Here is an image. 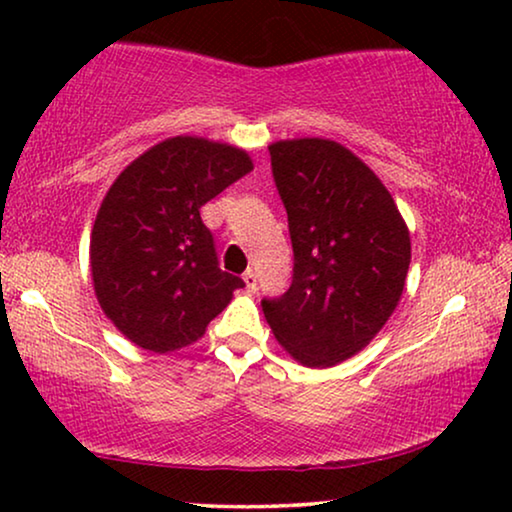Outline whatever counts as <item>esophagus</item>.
<instances>
[{"label": "esophagus", "instance_id": "34e87169", "mask_svg": "<svg viewBox=\"0 0 512 512\" xmlns=\"http://www.w3.org/2000/svg\"><path fill=\"white\" fill-rule=\"evenodd\" d=\"M242 279H244V286H247V291H256V272L254 270L244 272Z\"/></svg>", "mask_w": 512, "mask_h": 512}]
</instances>
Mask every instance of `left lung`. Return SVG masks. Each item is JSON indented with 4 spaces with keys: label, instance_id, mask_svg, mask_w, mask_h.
<instances>
[{
    "label": "left lung",
    "instance_id": "1",
    "mask_svg": "<svg viewBox=\"0 0 512 512\" xmlns=\"http://www.w3.org/2000/svg\"><path fill=\"white\" fill-rule=\"evenodd\" d=\"M289 216L293 279L263 314L279 345L310 368L361 352L401 300L410 233L387 186L331 139L268 146Z\"/></svg>",
    "mask_w": 512,
    "mask_h": 512
}]
</instances>
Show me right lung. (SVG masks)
Listing matches in <instances>:
<instances>
[{"mask_svg":"<svg viewBox=\"0 0 512 512\" xmlns=\"http://www.w3.org/2000/svg\"><path fill=\"white\" fill-rule=\"evenodd\" d=\"M251 170L237 146L170 137L111 184L90 235V275L104 314L137 347L193 345L244 286L219 268L200 207Z\"/></svg>","mask_w":512,"mask_h":512,"instance_id":"right-lung-1","label":"right lung"}]
</instances>
